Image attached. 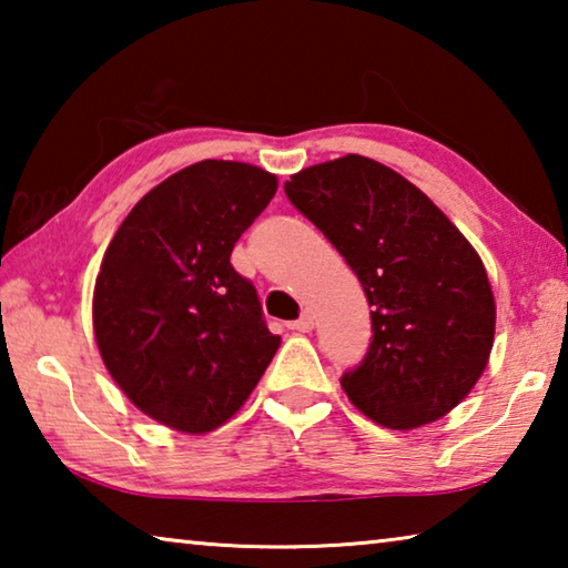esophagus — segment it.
<instances>
[{
  "mask_svg": "<svg viewBox=\"0 0 568 568\" xmlns=\"http://www.w3.org/2000/svg\"><path fill=\"white\" fill-rule=\"evenodd\" d=\"M313 325H315V315L311 311H303L301 318H297L295 323H291V328L297 331V333H311Z\"/></svg>",
  "mask_w": 568,
  "mask_h": 568,
  "instance_id": "esophagus-1",
  "label": "esophagus"
}]
</instances>
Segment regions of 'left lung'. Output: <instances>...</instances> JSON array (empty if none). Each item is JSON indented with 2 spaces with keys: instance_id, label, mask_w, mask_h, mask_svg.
I'll return each mask as SVG.
<instances>
[{
  "instance_id": "8db88e82",
  "label": "left lung",
  "mask_w": 568,
  "mask_h": 568,
  "mask_svg": "<svg viewBox=\"0 0 568 568\" xmlns=\"http://www.w3.org/2000/svg\"><path fill=\"white\" fill-rule=\"evenodd\" d=\"M285 195L373 307L368 353L341 378L353 406L393 430L446 416L494 348L496 303L476 250L413 182L363 155L301 170Z\"/></svg>"
}]
</instances>
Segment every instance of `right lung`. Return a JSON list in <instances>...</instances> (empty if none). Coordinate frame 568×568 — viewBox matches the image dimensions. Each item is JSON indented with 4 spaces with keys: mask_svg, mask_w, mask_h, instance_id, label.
<instances>
[{
    "mask_svg": "<svg viewBox=\"0 0 568 568\" xmlns=\"http://www.w3.org/2000/svg\"><path fill=\"white\" fill-rule=\"evenodd\" d=\"M277 190L245 162L203 160L152 187L114 233L94 283V338L110 376L150 418L207 434L271 365L255 285L230 265Z\"/></svg>",
    "mask_w": 568,
    "mask_h": 568,
    "instance_id": "add662e5",
    "label": "right lung"
}]
</instances>
